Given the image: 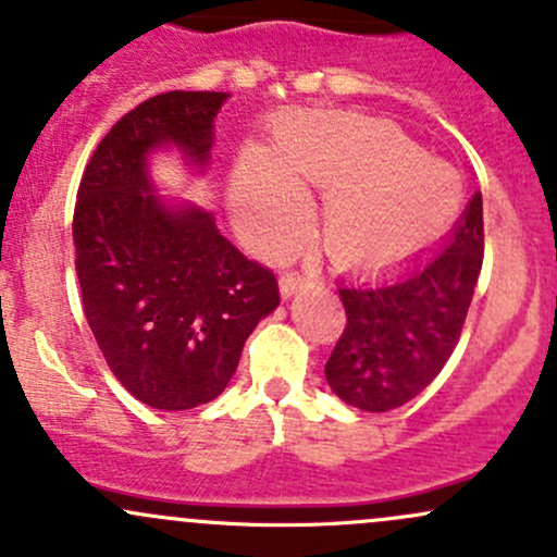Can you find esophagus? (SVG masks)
<instances>
[{
    "mask_svg": "<svg viewBox=\"0 0 557 557\" xmlns=\"http://www.w3.org/2000/svg\"><path fill=\"white\" fill-rule=\"evenodd\" d=\"M304 288H309V277H304V274L288 272V274H283V277H280V296H283V298L296 296L298 290H304Z\"/></svg>",
    "mask_w": 557,
    "mask_h": 557,
    "instance_id": "esophagus-1",
    "label": "esophagus"
}]
</instances>
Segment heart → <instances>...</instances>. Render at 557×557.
<instances>
[{"mask_svg":"<svg viewBox=\"0 0 557 557\" xmlns=\"http://www.w3.org/2000/svg\"><path fill=\"white\" fill-rule=\"evenodd\" d=\"M302 186L325 191L323 243L344 269L411 259L448 230L461 181L446 162L373 116L290 120L274 157L250 149L232 181L234 213L267 243L285 245L307 221Z\"/></svg>","mask_w":557,"mask_h":557,"instance_id":"heart-1","label":"heart"}]
</instances>
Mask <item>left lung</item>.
<instances>
[{
    "label": "left lung",
    "mask_w": 557,
    "mask_h": 557,
    "mask_svg": "<svg viewBox=\"0 0 557 557\" xmlns=\"http://www.w3.org/2000/svg\"><path fill=\"white\" fill-rule=\"evenodd\" d=\"M483 267V197L426 259L338 285L347 327L325 362L347 406L384 413L419 395L454 352Z\"/></svg>",
    "instance_id": "1"
}]
</instances>
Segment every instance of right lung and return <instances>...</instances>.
Returning <instances> with one entry per match:
<instances>
[{
    "label": "right lung",
    "mask_w": 557,
    "mask_h": 557,
    "mask_svg": "<svg viewBox=\"0 0 557 557\" xmlns=\"http://www.w3.org/2000/svg\"><path fill=\"white\" fill-rule=\"evenodd\" d=\"M226 98L173 90L138 103L98 144L77 191L87 325L120 384L160 411L219 397L245 338L280 304L274 274L245 259L200 205L157 195L149 171L157 151L208 171Z\"/></svg>",
    "instance_id": "obj_1"
}]
</instances>
